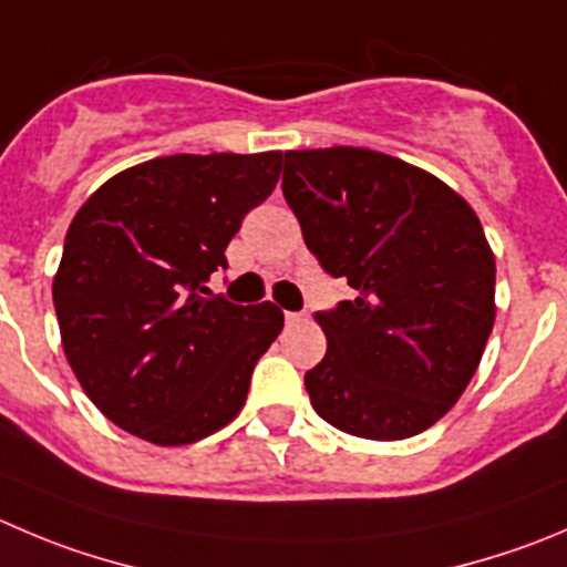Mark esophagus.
I'll return each mask as SVG.
<instances>
[{"label": "esophagus", "instance_id": "esophagus-1", "mask_svg": "<svg viewBox=\"0 0 567 567\" xmlns=\"http://www.w3.org/2000/svg\"><path fill=\"white\" fill-rule=\"evenodd\" d=\"M284 317H287L289 326H298V322H303V320H306L303 311H287V315H284Z\"/></svg>", "mask_w": 567, "mask_h": 567}]
</instances>
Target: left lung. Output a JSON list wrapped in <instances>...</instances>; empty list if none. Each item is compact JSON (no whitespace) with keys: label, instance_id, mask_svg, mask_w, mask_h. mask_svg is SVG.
<instances>
[{"label":"left lung","instance_id":"1","mask_svg":"<svg viewBox=\"0 0 567 567\" xmlns=\"http://www.w3.org/2000/svg\"><path fill=\"white\" fill-rule=\"evenodd\" d=\"M284 197L320 267L355 289L315 315L328 339L306 373L315 412L364 440L434 425L495 322V258L476 212L440 177L364 147L287 153Z\"/></svg>","mask_w":567,"mask_h":567}]
</instances>
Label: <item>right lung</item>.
<instances>
[{"label": "right lung", "instance_id": "right-lung-1", "mask_svg": "<svg viewBox=\"0 0 567 567\" xmlns=\"http://www.w3.org/2000/svg\"><path fill=\"white\" fill-rule=\"evenodd\" d=\"M284 153L166 155L102 183L69 225L52 284L63 350L118 429L188 445L245 406L256 361L284 328L272 303L236 306L206 280Z\"/></svg>", "mask_w": 567, "mask_h": 567}]
</instances>
